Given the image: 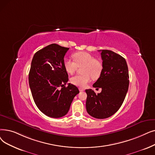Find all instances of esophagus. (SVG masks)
Here are the masks:
<instances>
[{
  "mask_svg": "<svg viewBox=\"0 0 155 155\" xmlns=\"http://www.w3.org/2000/svg\"><path fill=\"white\" fill-rule=\"evenodd\" d=\"M79 91H80V92H82V91H84V89H83V88H79Z\"/></svg>",
  "mask_w": 155,
  "mask_h": 155,
  "instance_id": "1",
  "label": "esophagus"
}]
</instances>
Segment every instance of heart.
Instances as JSON below:
<instances>
[{"label":"heart","instance_id":"heart-1","mask_svg":"<svg viewBox=\"0 0 155 155\" xmlns=\"http://www.w3.org/2000/svg\"><path fill=\"white\" fill-rule=\"evenodd\" d=\"M75 62L68 58H65L63 61V66L66 71L73 74L77 67L82 66L81 75H77L71 77V82L77 87H85L88 84L91 77L93 79L98 78L103 71V63L99 59L94 58L91 54L86 52H77L73 54Z\"/></svg>","mask_w":155,"mask_h":155}]
</instances>
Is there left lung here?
Wrapping results in <instances>:
<instances>
[{
  "label": "left lung",
  "instance_id": "1",
  "mask_svg": "<svg viewBox=\"0 0 155 155\" xmlns=\"http://www.w3.org/2000/svg\"><path fill=\"white\" fill-rule=\"evenodd\" d=\"M99 51L101 52L103 69L93 87L102 91L96 94L91 89L85 90L86 110L92 117L104 119L114 115L122 106L129 89V75L122 56L110 50Z\"/></svg>",
  "mask_w": 155,
  "mask_h": 155
}]
</instances>
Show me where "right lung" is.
I'll return each instance as SVG.
<instances>
[{
  "label": "right lung",
  "mask_w": 155,
  "mask_h": 155,
  "mask_svg": "<svg viewBox=\"0 0 155 155\" xmlns=\"http://www.w3.org/2000/svg\"><path fill=\"white\" fill-rule=\"evenodd\" d=\"M68 49L52 44L37 51L31 61L28 80L33 100L40 111L51 118L66 115L79 93L75 85L68 84L65 87L68 75L63 61Z\"/></svg>",
  "instance_id": "add662e5"
}]
</instances>
